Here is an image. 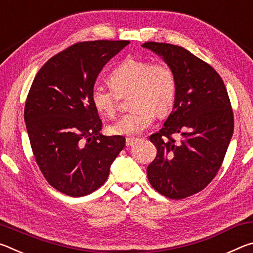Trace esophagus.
<instances>
[{
  "instance_id": "1",
  "label": "esophagus",
  "mask_w": 253,
  "mask_h": 253,
  "mask_svg": "<svg viewBox=\"0 0 253 253\" xmlns=\"http://www.w3.org/2000/svg\"><path fill=\"white\" fill-rule=\"evenodd\" d=\"M137 138H134V137H127L126 138V146H132L136 142H137Z\"/></svg>"
}]
</instances>
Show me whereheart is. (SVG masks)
Returning <instances> with one entry per match:
<instances>
[{
	"instance_id": "heart-1",
	"label": "heart",
	"mask_w": 253,
	"mask_h": 253,
	"mask_svg": "<svg viewBox=\"0 0 253 253\" xmlns=\"http://www.w3.org/2000/svg\"><path fill=\"white\" fill-rule=\"evenodd\" d=\"M111 88L95 84L90 100L102 116H114L118 96L130 91L129 113L108 126L111 135L135 136L152 126L158 116L172 109L176 95V79L172 68L165 62H152L145 59H126L111 70Z\"/></svg>"
}]
</instances>
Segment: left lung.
I'll return each instance as SVG.
<instances>
[{
    "label": "left lung",
    "instance_id": "left-lung-1",
    "mask_svg": "<svg viewBox=\"0 0 253 253\" xmlns=\"http://www.w3.org/2000/svg\"><path fill=\"white\" fill-rule=\"evenodd\" d=\"M142 46L160 55L176 79L172 113L149 137L157 155L148 181L166 198L185 199L208 186L221 168L234 128L229 95L219 74L186 49L160 42Z\"/></svg>",
    "mask_w": 253,
    "mask_h": 253
}]
</instances>
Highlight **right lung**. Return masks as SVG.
Returning <instances> with one entry per match:
<instances>
[{"mask_svg":"<svg viewBox=\"0 0 253 253\" xmlns=\"http://www.w3.org/2000/svg\"><path fill=\"white\" fill-rule=\"evenodd\" d=\"M129 41L79 42L46 61L24 107L30 144L46 181L72 198L92 193L108 178L125 137L100 134L90 91L102 68Z\"/></svg>","mask_w":253,"mask_h":253,"instance_id":"obj_1","label":"right lung"}]
</instances>
